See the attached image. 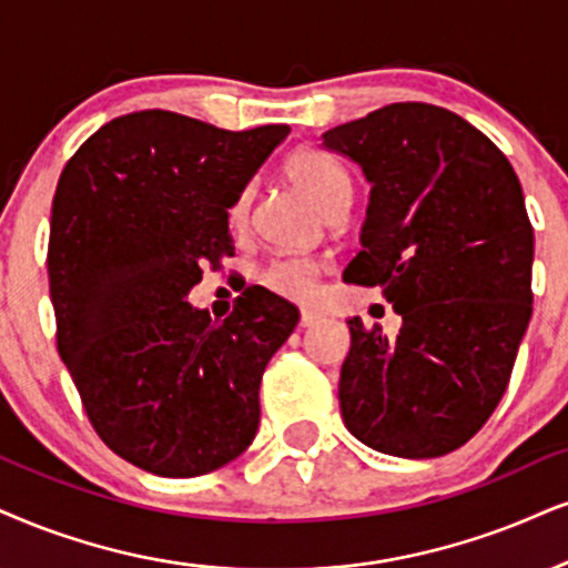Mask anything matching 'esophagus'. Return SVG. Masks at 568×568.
<instances>
[{
  "mask_svg": "<svg viewBox=\"0 0 568 568\" xmlns=\"http://www.w3.org/2000/svg\"><path fill=\"white\" fill-rule=\"evenodd\" d=\"M318 313H313V311H303L300 313V326L303 328H307V326H313V324H318Z\"/></svg>",
  "mask_w": 568,
  "mask_h": 568,
  "instance_id": "esophagus-1",
  "label": "esophagus"
}]
</instances>
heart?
Returning a JSON list of instances; mask_svg holds the SVG:
<instances>
[{
    "label": "heart",
    "mask_w": 568,
    "mask_h": 568,
    "mask_svg": "<svg viewBox=\"0 0 568 568\" xmlns=\"http://www.w3.org/2000/svg\"><path fill=\"white\" fill-rule=\"evenodd\" d=\"M286 176L295 184L307 200L316 205L321 213L328 215L334 207L345 205L353 194V184L345 168H339L332 158L321 155V152H300L286 165ZM252 192L242 189L236 200L229 207V221L234 226H242L247 221ZM318 265L305 257H276L261 271V284L273 295L286 300H311L316 292Z\"/></svg>",
    "instance_id": "1"
}]
</instances>
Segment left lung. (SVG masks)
Instances as JSON below:
<instances>
[{"mask_svg": "<svg viewBox=\"0 0 568 568\" xmlns=\"http://www.w3.org/2000/svg\"><path fill=\"white\" fill-rule=\"evenodd\" d=\"M321 142L371 184L345 282L382 286L403 318L395 339L347 321L342 418L397 458L453 453L498 408L531 318L519 176L479 129L424 102L387 104Z\"/></svg>", "mask_w": 568, "mask_h": 568, "instance_id": "1", "label": "left lung"}]
</instances>
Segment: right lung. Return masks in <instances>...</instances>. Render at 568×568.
<instances>
[{
  "label": "right lung",
  "instance_id": "obj_1",
  "mask_svg": "<svg viewBox=\"0 0 568 568\" xmlns=\"http://www.w3.org/2000/svg\"><path fill=\"white\" fill-rule=\"evenodd\" d=\"M290 125L223 131L142 110L68 160L49 223L58 349L91 426L123 460L186 479L231 464L261 424V379L300 313L247 286L229 318L186 303L234 255L229 207Z\"/></svg>",
  "mask_w": 568,
  "mask_h": 568
}]
</instances>
